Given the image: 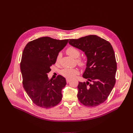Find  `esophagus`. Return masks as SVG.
Listing matches in <instances>:
<instances>
[{"instance_id":"1","label":"esophagus","mask_w":133,"mask_h":133,"mask_svg":"<svg viewBox=\"0 0 133 133\" xmlns=\"http://www.w3.org/2000/svg\"><path fill=\"white\" fill-rule=\"evenodd\" d=\"M70 80L69 79H66V83H67L70 82Z\"/></svg>"}]
</instances>
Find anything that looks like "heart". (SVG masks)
I'll return each instance as SVG.
<instances>
[{
  "label": "heart",
  "instance_id": "obj_1",
  "mask_svg": "<svg viewBox=\"0 0 133 133\" xmlns=\"http://www.w3.org/2000/svg\"><path fill=\"white\" fill-rule=\"evenodd\" d=\"M66 52L68 55H69L71 57L75 58V59L78 58L80 54V51L78 49H76V48L73 46H70L68 48L66 49ZM60 58V55L59 54L57 58V62L59 61ZM78 63L79 64V65L80 66H83L84 65V62L82 60H78ZM78 74H79V71L76 69L65 68V69H64L62 71V74L64 76H65V77L67 78H69V79L74 78L76 75H77Z\"/></svg>",
  "mask_w": 133,
  "mask_h": 133
}]
</instances>
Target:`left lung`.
Wrapping results in <instances>:
<instances>
[{
  "label": "left lung",
  "mask_w": 133,
  "mask_h": 133,
  "mask_svg": "<svg viewBox=\"0 0 133 133\" xmlns=\"http://www.w3.org/2000/svg\"><path fill=\"white\" fill-rule=\"evenodd\" d=\"M70 45L83 51L87 58L83 77L79 82L78 98L87 107H94L104 103L115 84L116 62L111 44L95 35L69 39Z\"/></svg>",
  "instance_id": "8db88e82"
}]
</instances>
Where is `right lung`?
Segmentation results:
<instances>
[{
  "instance_id": "add662e5",
  "label": "right lung",
  "mask_w": 133,
  "mask_h": 133,
  "mask_svg": "<svg viewBox=\"0 0 133 133\" xmlns=\"http://www.w3.org/2000/svg\"><path fill=\"white\" fill-rule=\"evenodd\" d=\"M68 42V39L44 37L28 43L23 50L21 63L23 87L38 107L52 108L62 99V90L66 84L65 78L59 75L54 80L49 79L47 74Z\"/></svg>"
}]
</instances>
